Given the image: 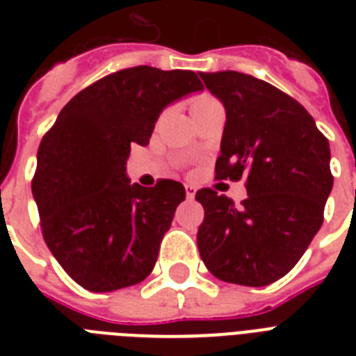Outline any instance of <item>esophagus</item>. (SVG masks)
Here are the masks:
<instances>
[{"label":"esophagus","instance_id":"esophagus-1","mask_svg":"<svg viewBox=\"0 0 356 356\" xmlns=\"http://www.w3.org/2000/svg\"><path fill=\"white\" fill-rule=\"evenodd\" d=\"M184 190H186V197H188V200H192V197H194V195H195V186H194V184H184Z\"/></svg>","mask_w":356,"mask_h":356}]
</instances>
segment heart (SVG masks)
<instances>
[{"label":"heart","mask_w":356,"mask_h":356,"mask_svg":"<svg viewBox=\"0 0 356 356\" xmlns=\"http://www.w3.org/2000/svg\"><path fill=\"white\" fill-rule=\"evenodd\" d=\"M211 103H216V99L211 96H197L194 102L190 103V108H192V111H197V108L207 107V105H211Z\"/></svg>","instance_id":"1"}]
</instances>
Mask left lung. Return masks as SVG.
I'll list each match as a JSON object with an SVG mask.
<instances>
[{
	"instance_id": "obj_1",
	"label": "left lung",
	"mask_w": 356,
	"mask_h": 356,
	"mask_svg": "<svg viewBox=\"0 0 356 356\" xmlns=\"http://www.w3.org/2000/svg\"><path fill=\"white\" fill-rule=\"evenodd\" d=\"M225 107L216 179L245 177L236 207L211 188L197 248L220 281L266 286L298 264L323 223L332 190L329 140L303 105L266 81L240 72L200 74Z\"/></svg>"
}]
</instances>
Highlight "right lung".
I'll return each mask as SVG.
<instances>
[{"label": "right lung", "instance_id": "right-lung-1", "mask_svg": "<svg viewBox=\"0 0 356 356\" xmlns=\"http://www.w3.org/2000/svg\"><path fill=\"white\" fill-rule=\"evenodd\" d=\"M200 90L188 70H120L72 97L42 138L33 179L42 234L86 290L133 286L155 268L186 192L172 179L131 184L125 164L131 144H149L168 105Z\"/></svg>", "mask_w": 356, "mask_h": 356}]
</instances>
